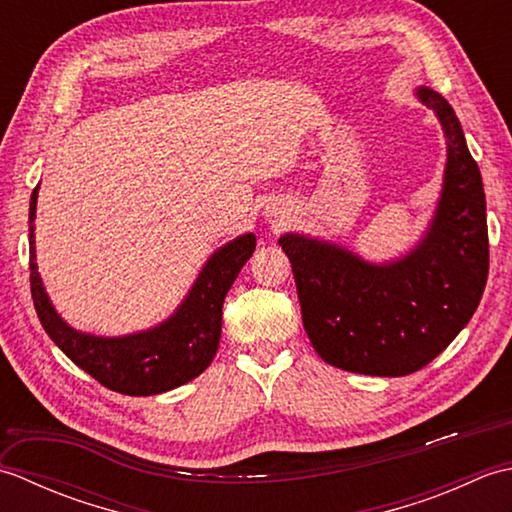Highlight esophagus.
<instances>
[{"label": "esophagus", "instance_id": "esophagus-1", "mask_svg": "<svg viewBox=\"0 0 512 512\" xmlns=\"http://www.w3.org/2000/svg\"><path fill=\"white\" fill-rule=\"evenodd\" d=\"M264 213H266V220H268V222L277 224V222H284V220H286L288 209H286V204H281V202H270V204L266 206Z\"/></svg>", "mask_w": 512, "mask_h": 512}]
</instances>
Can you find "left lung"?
<instances>
[{
	"label": "left lung",
	"mask_w": 512,
	"mask_h": 512,
	"mask_svg": "<svg viewBox=\"0 0 512 512\" xmlns=\"http://www.w3.org/2000/svg\"><path fill=\"white\" fill-rule=\"evenodd\" d=\"M416 99L447 138L442 191L429 228L402 257L376 264L328 239L284 233L303 328L314 350L345 372L407 376L431 363L480 306L488 277L486 198L480 167L442 94Z\"/></svg>",
	"instance_id": "1"
}]
</instances>
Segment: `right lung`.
Listing matches in <instances>:
<instances>
[{
    "mask_svg": "<svg viewBox=\"0 0 512 512\" xmlns=\"http://www.w3.org/2000/svg\"><path fill=\"white\" fill-rule=\"evenodd\" d=\"M37 195L39 187L30 195L28 211L30 292L54 345L103 387L125 396H156L200 376L220 345L224 297L253 255L255 235L244 233L217 248L169 319L134 334L99 336L63 321L43 286L35 248Z\"/></svg>",
    "mask_w": 512,
    "mask_h": 512,
    "instance_id": "add662e5",
    "label": "right lung"
}]
</instances>
